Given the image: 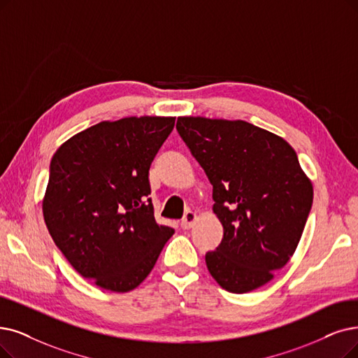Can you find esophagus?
Returning <instances> with one entry per match:
<instances>
[{"mask_svg":"<svg viewBox=\"0 0 358 358\" xmlns=\"http://www.w3.org/2000/svg\"><path fill=\"white\" fill-rule=\"evenodd\" d=\"M196 219H198V214H196L195 211H188L187 214H185L183 220L180 222V226H182L183 229H191V227L195 224Z\"/></svg>","mask_w":358,"mask_h":358,"instance_id":"1","label":"esophagus"}]
</instances>
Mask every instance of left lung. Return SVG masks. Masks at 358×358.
Masks as SVG:
<instances>
[{
    "label": "left lung",
    "mask_w": 358,
    "mask_h": 358,
    "mask_svg": "<svg viewBox=\"0 0 358 358\" xmlns=\"http://www.w3.org/2000/svg\"><path fill=\"white\" fill-rule=\"evenodd\" d=\"M176 129L213 185V211L223 226L206 254L220 287L245 294L289 262L313 204V183L282 136L244 120L178 117Z\"/></svg>",
    "instance_id": "1"
}]
</instances>
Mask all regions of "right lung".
I'll return each instance as SVG.
<instances>
[{
  "label": "right lung",
  "instance_id": "obj_1",
  "mask_svg": "<svg viewBox=\"0 0 358 358\" xmlns=\"http://www.w3.org/2000/svg\"><path fill=\"white\" fill-rule=\"evenodd\" d=\"M176 117L99 122L55 151L45 224L79 275L113 292L145 280L175 229L154 217L148 170Z\"/></svg>",
  "mask_w": 358,
  "mask_h": 358
}]
</instances>
